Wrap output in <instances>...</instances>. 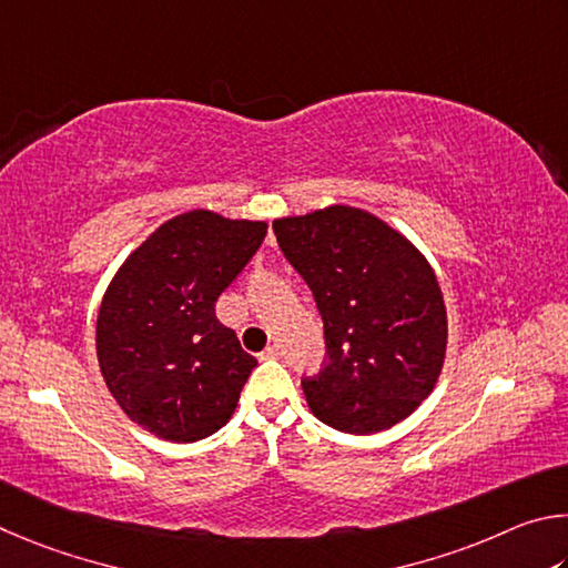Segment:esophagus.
<instances>
[{"instance_id": "esophagus-1", "label": "esophagus", "mask_w": 568, "mask_h": 568, "mask_svg": "<svg viewBox=\"0 0 568 568\" xmlns=\"http://www.w3.org/2000/svg\"><path fill=\"white\" fill-rule=\"evenodd\" d=\"M278 356H282V349H278L276 344H272V346H266V349L258 354V359L262 362H268V359H278Z\"/></svg>"}]
</instances>
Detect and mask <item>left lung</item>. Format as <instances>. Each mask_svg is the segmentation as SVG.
I'll return each mask as SVG.
<instances>
[{
    "label": "left lung",
    "mask_w": 568,
    "mask_h": 568,
    "mask_svg": "<svg viewBox=\"0 0 568 568\" xmlns=\"http://www.w3.org/2000/svg\"><path fill=\"white\" fill-rule=\"evenodd\" d=\"M274 234L324 322V366L302 379L310 409L344 434L392 429L442 374L446 310L429 262L354 206L276 219Z\"/></svg>",
    "instance_id": "left-lung-1"
}]
</instances>
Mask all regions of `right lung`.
I'll list each match as a JSON object with an SVG mask.
<instances>
[{"label":"right lung","instance_id":"obj_1","mask_svg":"<svg viewBox=\"0 0 568 568\" xmlns=\"http://www.w3.org/2000/svg\"><path fill=\"white\" fill-rule=\"evenodd\" d=\"M266 236L204 209L169 219L126 258L99 306L97 359L129 419L159 439L212 436L256 366L214 314Z\"/></svg>","mask_w":568,"mask_h":568}]
</instances>
